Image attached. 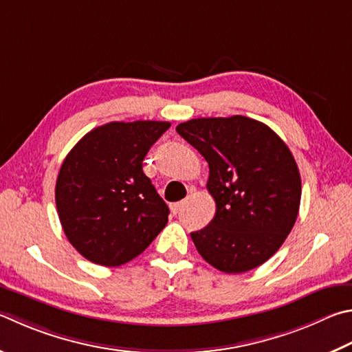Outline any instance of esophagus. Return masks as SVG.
I'll use <instances>...</instances> for the list:
<instances>
[{"label": "esophagus", "instance_id": "1", "mask_svg": "<svg viewBox=\"0 0 352 352\" xmlns=\"http://www.w3.org/2000/svg\"><path fill=\"white\" fill-rule=\"evenodd\" d=\"M183 204H184V201H178V203L170 204V210H172V214H178V212H180L182 208H183Z\"/></svg>", "mask_w": 352, "mask_h": 352}]
</instances>
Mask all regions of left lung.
Instances as JSON below:
<instances>
[{
    "mask_svg": "<svg viewBox=\"0 0 352 352\" xmlns=\"http://www.w3.org/2000/svg\"><path fill=\"white\" fill-rule=\"evenodd\" d=\"M177 132L208 162L206 188L217 206L209 225L190 234L198 254L226 274L263 265L298 215L302 182L289 148L271 127L241 115L189 120Z\"/></svg>",
    "mask_w": 352,
    "mask_h": 352,
    "instance_id": "1",
    "label": "left lung"
}]
</instances>
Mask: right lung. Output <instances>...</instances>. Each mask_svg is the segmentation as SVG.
Masks as SVG:
<instances>
[{"instance_id": "obj_1", "label": "right lung", "mask_w": 352, "mask_h": 352, "mask_svg": "<svg viewBox=\"0 0 352 352\" xmlns=\"http://www.w3.org/2000/svg\"><path fill=\"white\" fill-rule=\"evenodd\" d=\"M168 121H112L86 133L61 164L56 210L67 240L101 266L142 254L168 223L169 208L143 172Z\"/></svg>"}]
</instances>
